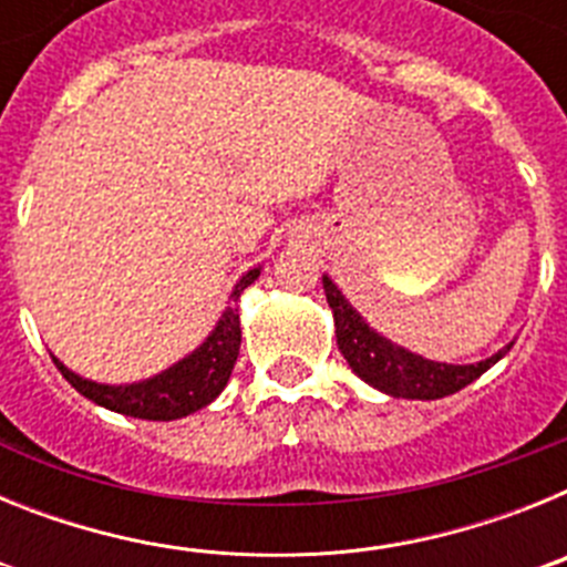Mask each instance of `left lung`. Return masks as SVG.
<instances>
[{
    "instance_id": "1",
    "label": "left lung",
    "mask_w": 567,
    "mask_h": 567,
    "mask_svg": "<svg viewBox=\"0 0 567 567\" xmlns=\"http://www.w3.org/2000/svg\"><path fill=\"white\" fill-rule=\"evenodd\" d=\"M323 292H327L329 309L334 315V334H338V349L352 365V372L378 392L389 398L405 400H440L460 392L468 383L488 372L491 365L511 352V346H503L497 354L480 360V363H437L425 360L420 354L409 352L403 346L392 343L380 332H374L363 320V315L346 300V295L334 287V280L323 275Z\"/></svg>"
}]
</instances>
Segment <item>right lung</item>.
Returning <instances> with one entry per match:
<instances>
[{
	"label": "right lung",
	"mask_w": 567,
	"mask_h": 567,
	"mask_svg": "<svg viewBox=\"0 0 567 567\" xmlns=\"http://www.w3.org/2000/svg\"><path fill=\"white\" fill-rule=\"evenodd\" d=\"M258 275L260 267L249 269L247 275H240L229 300H238L240 292L258 280ZM238 349L240 320L238 309L229 303L221 312V318H218V323H215L213 332L207 334V340L195 352H189L187 358H182L178 363L164 369V372L153 374V378L138 380V383H96V380H87L82 374L70 372L56 354H50V358H53L59 372L64 374V380L79 394H84V398L93 400L96 405H104L110 412L127 414V417L138 420H178L209 405L224 392V385H227L229 374H233L235 360H238Z\"/></svg>",
	"instance_id": "obj_1"
}]
</instances>
